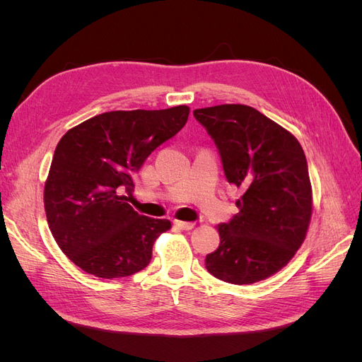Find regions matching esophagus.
<instances>
[{
  "instance_id": "esophagus-1",
  "label": "esophagus",
  "mask_w": 362,
  "mask_h": 362,
  "mask_svg": "<svg viewBox=\"0 0 362 362\" xmlns=\"http://www.w3.org/2000/svg\"><path fill=\"white\" fill-rule=\"evenodd\" d=\"M175 226H178L180 229H184V231H189V229H192L194 226L193 222H182V221H173Z\"/></svg>"
}]
</instances>
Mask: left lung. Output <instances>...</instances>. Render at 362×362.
I'll return each instance as SVG.
<instances>
[{"mask_svg": "<svg viewBox=\"0 0 362 362\" xmlns=\"http://www.w3.org/2000/svg\"><path fill=\"white\" fill-rule=\"evenodd\" d=\"M193 116L214 140L228 182L243 192L238 214L217 225L221 243L206 255V270L235 286L275 275L302 246L313 214L300 144L249 105L198 108Z\"/></svg>", "mask_w": 362, "mask_h": 362, "instance_id": "1", "label": "left lung"}]
</instances>
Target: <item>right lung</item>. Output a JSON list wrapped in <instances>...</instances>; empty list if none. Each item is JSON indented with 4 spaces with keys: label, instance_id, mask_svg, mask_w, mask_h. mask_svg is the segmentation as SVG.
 Returning a JSON list of instances; mask_svg holds the SVG:
<instances>
[{
    "label": "right lung",
    "instance_id": "1",
    "mask_svg": "<svg viewBox=\"0 0 362 362\" xmlns=\"http://www.w3.org/2000/svg\"><path fill=\"white\" fill-rule=\"evenodd\" d=\"M190 108L107 112L64 134L43 190L48 226L75 266L103 279L144 270L168 218L139 214L124 193L151 152L185 125Z\"/></svg>",
    "mask_w": 362,
    "mask_h": 362
}]
</instances>
